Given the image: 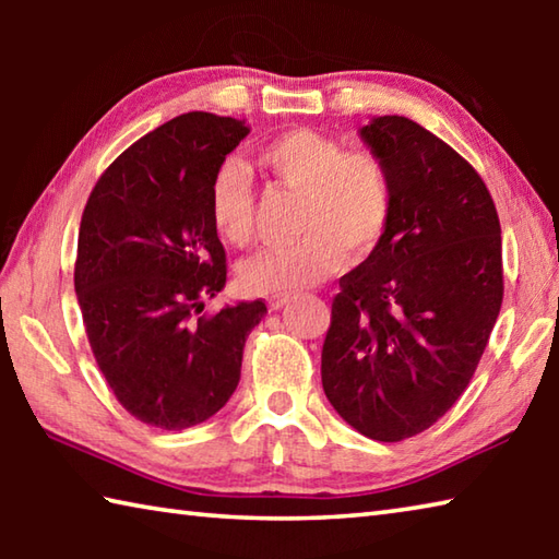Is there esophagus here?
Segmentation results:
<instances>
[{
	"instance_id": "34e87169",
	"label": "esophagus",
	"mask_w": 559,
	"mask_h": 559,
	"mask_svg": "<svg viewBox=\"0 0 559 559\" xmlns=\"http://www.w3.org/2000/svg\"><path fill=\"white\" fill-rule=\"evenodd\" d=\"M286 302H288V296H271L269 298V308L271 310H281L283 306H286Z\"/></svg>"
}]
</instances>
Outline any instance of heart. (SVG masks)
Returning <instances> with one entry per match:
<instances>
[{
	"label": "heart",
	"instance_id": "1",
	"mask_svg": "<svg viewBox=\"0 0 559 559\" xmlns=\"http://www.w3.org/2000/svg\"><path fill=\"white\" fill-rule=\"evenodd\" d=\"M257 163L273 187L298 194L293 231L300 239L246 261L239 271L243 290L283 296L308 288L328 278L343 253L359 261L382 243L394 212V185L380 155L345 150L325 132L296 128L269 140ZM206 206L222 241H251L257 192L241 165L224 163L214 169Z\"/></svg>",
	"mask_w": 559,
	"mask_h": 559
}]
</instances>
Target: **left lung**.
I'll list each match as a JSON object with an SVG mask.
<instances>
[{"label":"left lung","instance_id":"8db88e82","mask_svg":"<svg viewBox=\"0 0 559 559\" xmlns=\"http://www.w3.org/2000/svg\"><path fill=\"white\" fill-rule=\"evenodd\" d=\"M359 135L390 167V229L340 278L320 357L323 390L349 427L402 441L466 390L503 302L500 222L480 175L402 116Z\"/></svg>","mask_w":559,"mask_h":559}]
</instances>
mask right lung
Masks as SVG:
<instances>
[{"mask_svg":"<svg viewBox=\"0 0 559 559\" xmlns=\"http://www.w3.org/2000/svg\"><path fill=\"white\" fill-rule=\"evenodd\" d=\"M249 135L243 120L185 112L132 143L81 216L75 296L116 400L147 427L182 431L229 402L266 302L202 313L226 283L206 192Z\"/></svg>","mask_w":559,"mask_h":559,"instance_id":"1","label":"right lung"}]
</instances>
